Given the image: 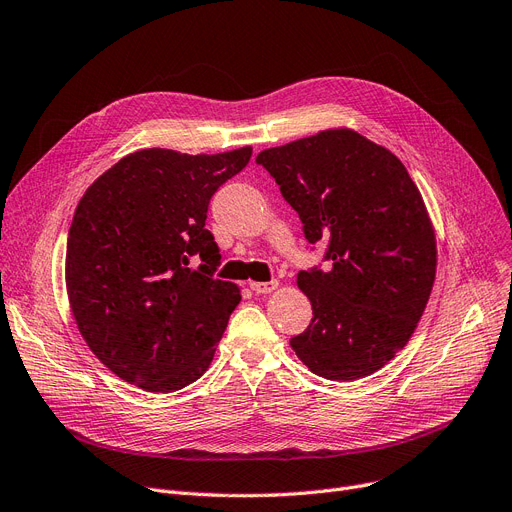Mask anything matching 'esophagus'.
<instances>
[{
    "instance_id": "34e87169",
    "label": "esophagus",
    "mask_w": 512,
    "mask_h": 512,
    "mask_svg": "<svg viewBox=\"0 0 512 512\" xmlns=\"http://www.w3.org/2000/svg\"><path fill=\"white\" fill-rule=\"evenodd\" d=\"M279 287V281H269V283H264V281H252L250 283V289L254 291V294H271V291H275Z\"/></svg>"
}]
</instances>
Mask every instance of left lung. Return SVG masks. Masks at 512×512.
Wrapping results in <instances>:
<instances>
[{
	"instance_id": "1",
	"label": "left lung",
	"mask_w": 512,
	"mask_h": 512,
	"mask_svg": "<svg viewBox=\"0 0 512 512\" xmlns=\"http://www.w3.org/2000/svg\"><path fill=\"white\" fill-rule=\"evenodd\" d=\"M304 225L327 241L325 269L298 273L312 304L291 337L306 367L331 381L367 377L415 333L435 281V233L421 191L383 145L327 129L256 158Z\"/></svg>"
}]
</instances>
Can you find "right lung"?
Listing matches in <instances>:
<instances>
[{"label": "right lung", "instance_id": "obj_1", "mask_svg": "<svg viewBox=\"0 0 512 512\" xmlns=\"http://www.w3.org/2000/svg\"><path fill=\"white\" fill-rule=\"evenodd\" d=\"M250 156V145L139 150L85 191L68 231L66 291L89 350L116 377L168 394L210 367L241 296L214 277L221 254L206 212ZM191 259L203 264L193 270Z\"/></svg>", "mask_w": 512, "mask_h": 512}]
</instances>
